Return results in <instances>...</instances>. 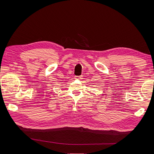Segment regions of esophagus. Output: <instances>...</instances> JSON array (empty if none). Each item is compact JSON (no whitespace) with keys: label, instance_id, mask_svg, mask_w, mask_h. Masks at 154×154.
<instances>
[{"label":"esophagus","instance_id":"1","mask_svg":"<svg viewBox=\"0 0 154 154\" xmlns=\"http://www.w3.org/2000/svg\"><path fill=\"white\" fill-rule=\"evenodd\" d=\"M74 78L76 79V80H82V76H76L75 77H74Z\"/></svg>","mask_w":154,"mask_h":154}]
</instances>
